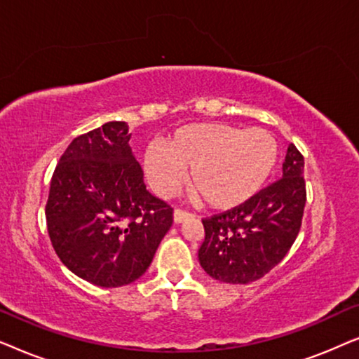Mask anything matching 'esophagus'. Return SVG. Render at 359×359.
<instances>
[{
	"mask_svg": "<svg viewBox=\"0 0 359 359\" xmlns=\"http://www.w3.org/2000/svg\"><path fill=\"white\" fill-rule=\"evenodd\" d=\"M191 217H193V215H191L189 212H184V210H181V209H175V212H173L175 224H181V222H184V220H188Z\"/></svg>",
	"mask_w": 359,
	"mask_h": 359,
	"instance_id": "obj_1",
	"label": "esophagus"
}]
</instances>
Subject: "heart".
<instances>
[{
    "label": "heart",
    "instance_id": "heart-1",
    "mask_svg": "<svg viewBox=\"0 0 359 359\" xmlns=\"http://www.w3.org/2000/svg\"><path fill=\"white\" fill-rule=\"evenodd\" d=\"M276 161L278 144L266 130L196 122L176 129L163 147H147L144 171L155 193L168 198L181 188L186 168H191V186L209 205L225 210L253 199Z\"/></svg>",
    "mask_w": 359,
    "mask_h": 359
}]
</instances>
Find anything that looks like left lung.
I'll list each match as a JSON object with an SVG mask.
<instances>
[{
  "instance_id": "left-lung-1",
  "label": "left lung",
  "mask_w": 359,
  "mask_h": 359,
  "mask_svg": "<svg viewBox=\"0 0 359 359\" xmlns=\"http://www.w3.org/2000/svg\"><path fill=\"white\" fill-rule=\"evenodd\" d=\"M306 205L304 156L287 145L281 180L227 212L204 219L198 257L210 278L248 284L271 271L292 247Z\"/></svg>"
}]
</instances>
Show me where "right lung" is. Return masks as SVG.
<instances>
[{"label":"right lung","instance_id":"obj_1","mask_svg":"<svg viewBox=\"0 0 359 359\" xmlns=\"http://www.w3.org/2000/svg\"><path fill=\"white\" fill-rule=\"evenodd\" d=\"M129 140L122 121L76 137L53 171L46 205L60 262L101 287L137 281L173 224V209L147 191Z\"/></svg>","mask_w":359,"mask_h":359}]
</instances>
